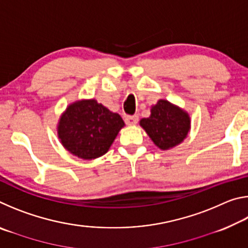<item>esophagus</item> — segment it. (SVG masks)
<instances>
[{
  "mask_svg": "<svg viewBox=\"0 0 248 248\" xmlns=\"http://www.w3.org/2000/svg\"><path fill=\"white\" fill-rule=\"evenodd\" d=\"M138 120H139V117H138V115L127 116L124 118V121L127 124H136L138 123Z\"/></svg>",
  "mask_w": 248,
  "mask_h": 248,
  "instance_id": "obj_1",
  "label": "esophagus"
}]
</instances>
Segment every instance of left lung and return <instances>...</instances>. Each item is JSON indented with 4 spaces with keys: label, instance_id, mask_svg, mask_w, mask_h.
<instances>
[{
    "label": "left lung",
    "instance_id": "8db88e82",
    "mask_svg": "<svg viewBox=\"0 0 248 248\" xmlns=\"http://www.w3.org/2000/svg\"><path fill=\"white\" fill-rule=\"evenodd\" d=\"M154 144L161 150H169L179 144L190 128V119L187 112L161 99L151 109V116L140 121Z\"/></svg>",
    "mask_w": 248,
    "mask_h": 248
}]
</instances>
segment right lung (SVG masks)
I'll list each match as a JSON object with an SVG mask.
<instances>
[{"mask_svg": "<svg viewBox=\"0 0 248 248\" xmlns=\"http://www.w3.org/2000/svg\"><path fill=\"white\" fill-rule=\"evenodd\" d=\"M124 125L121 117L95 99L79 100L66 108L58 125L61 143L83 159L102 156Z\"/></svg>", "mask_w": 248, "mask_h": 248, "instance_id": "1", "label": "right lung"}]
</instances>
